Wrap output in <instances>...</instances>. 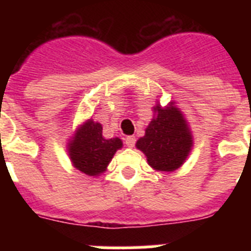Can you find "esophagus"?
Listing matches in <instances>:
<instances>
[{"label":"esophagus","instance_id":"esophagus-1","mask_svg":"<svg viewBox=\"0 0 251 251\" xmlns=\"http://www.w3.org/2000/svg\"><path fill=\"white\" fill-rule=\"evenodd\" d=\"M135 141H137V139H135V137H126L125 138V143L127 147H134V146H135Z\"/></svg>","mask_w":251,"mask_h":251}]
</instances>
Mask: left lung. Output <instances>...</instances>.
Wrapping results in <instances>:
<instances>
[{
	"label": "left lung",
	"mask_w": 251,
	"mask_h": 251,
	"mask_svg": "<svg viewBox=\"0 0 251 251\" xmlns=\"http://www.w3.org/2000/svg\"><path fill=\"white\" fill-rule=\"evenodd\" d=\"M156 117L150 122L145 137L138 139L137 149L143 151L149 164L161 172L179 168L190 152L193 141L185 118L178 108L156 105Z\"/></svg>",
	"instance_id": "obj_1"
}]
</instances>
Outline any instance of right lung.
Wrapping results in <instances>:
<instances>
[{"instance_id":"add662e5","label":"right lung","mask_w":251,"mask_h":251,"mask_svg":"<svg viewBox=\"0 0 251 251\" xmlns=\"http://www.w3.org/2000/svg\"><path fill=\"white\" fill-rule=\"evenodd\" d=\"M121 147V139H105L101 125L88 120L69 145V155L76 169L88 176H98L105 171L116 151Z\"/></svg>"}]
</instances>
